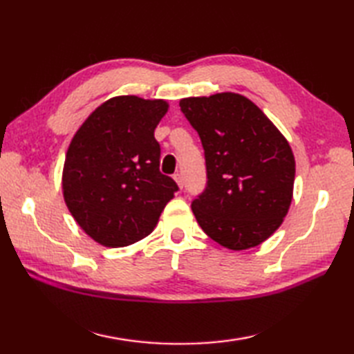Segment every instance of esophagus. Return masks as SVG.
I'll use <instances>...</instances> for the list:
<instances>
[{"label":"esophagus","instance_id":"34e87169","mask_svg":"<svg viewBox=\"0 0 354 354\" xmlns=\"http://www.w3.org/2000/svg\"><path fill=\"white\" fill-rule=\"evenodd\" d=\"M173 179H175V181H176V184H178V187H179V189H184V179H183V175H181V173H176V175L175 176H173Z\"/></svg>","mask_w":354,"mask_h":354}]
</instances>
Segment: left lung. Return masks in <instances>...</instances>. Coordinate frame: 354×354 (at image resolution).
Segmentation results:
<instances>
[{
  "instance_id": "left-lung-1",
  "label": "left lung",
  "mask_w": 354,
  "mask_h": 354,
  "mask_svg": "<svg viewBox=\"0 0 354 354\" xmlns=\"http://www.w3.org/2000/svg\"><path fill=\"white\" fill-rule=\"evenodd\" d=\"M179 106L205 152L207 187L192 202L201 228L232 251L263 243L292 202L295 158L288 140L257 104L236 93L187 97Z\"/></svg>"
}]
</instances>
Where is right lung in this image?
I'll return each mask as SVG.
<instances>
[{"label": "right lung", "mask_w": 354, "mask_h": 354, "mask_svg": "<svg viewBox=\"0 0 354 354\" xmlns=\"http://www.w3.org/2000/svg\"><path fill=\"white\" fill-rule=\"evenodd\" d=\"M167 109L165 100L112 97L74 133L62 171L64 199L97 243L122 248L145 239L178 192L160 171L153 135Z\"/></svg>", "instance_id": "1"}]
</instances>
